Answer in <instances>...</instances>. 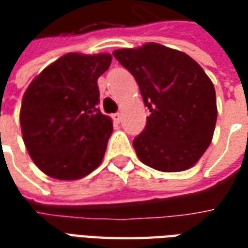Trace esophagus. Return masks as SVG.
Returning a JSON list of instances; mask_svg holds the SVG:
<instances>
[{
    "label": "esophagus",
    "mask_w": 248,
    "mask_h": 248,
    "mask_svg": "<svg viewBox=\"0 0 248 248\" xmlns=\"http://www.w3.org/2000/svg\"><path fill=\"white\" fill-rule=\"evenodd\" d=\"M111 118H113V121L115 122V124H119L121 122V113H115L111 115Z\"/></svg>",
    "instance_id": "obj_1"
}]
</instances>
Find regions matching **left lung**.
I'll use <instances>...</instances> for the list:
<instances>
[{"label": "left lung", "mask_w": 248, "mask_h": 248, "mask_svg": "<svg viewBox=\"0 0 248 248\" xmlns=\"http://www.w3.org/2000/svg\"><path fill=\"white\" fill-rule=\"evenodd\" d=\"M113 56L133 74L150 110L145 130L133 140L138 158L158 171L194 166L211 143L218 115L207 74L191 57L154 42Z\"/></svg>", "instance_id": "obj_1"}]
</instances>
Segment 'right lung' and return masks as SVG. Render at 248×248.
I'll list each match as a JSON object with an SVG mask.
<instances>
[{"instance_id": "right-lung-1", "label": "right lung", "mask_w": 248, "mask_h": 248, "mask_svg": "<svg viewBox=\"0 0 248 248\" xmlns=\"http://www.w3.org/2000/svg\"><path fill=\"white\" fill-rule=\"evenodd\" d=\"M111 56L69 53L45 67L22 98L19 124L31 159L61 181L86 177L102 162L113 122L98 108V78Z\"/></svg>"}]
</instances>
